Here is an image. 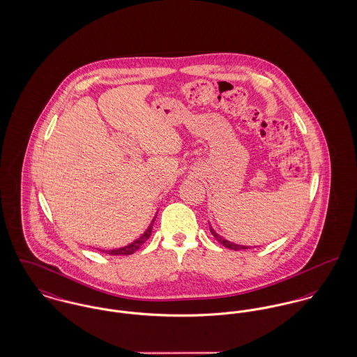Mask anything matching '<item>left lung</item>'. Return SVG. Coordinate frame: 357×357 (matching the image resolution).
I'll use <instances>...</instances> for the list:
<instances>
[{
	"label": "left lung",
	"mask_w": 357,
	"mask_h": 357,
	"mask_svg": "<svg viewBox=\"0 0 357 357\" xmlns=\"http://www.w3.org/2000/svg\"><path fill=\"white\" fill-rule=\"evenodd\" d=\"M209 228H211V232H212V235L216 238V241L220 242L222 246L227 247V248H229V250H235V251H238V250H246V248H250L251 246H243V245H236V243H234V242H229V241H227V239H224L222 236H220L219 234L212 228V225L209 224Z\"/></svg>",
	"instance_id": "1"
}]
</instances>
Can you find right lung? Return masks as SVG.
I'll return each instance as SVG.
<instances>
[{"label": "right lung", "instance_id": "add662e5", "mask_svg": "<svg viewBox=\"0 0 357 357\" xmlns=\"http://www.w3.org/2000/svg\"><path fill=\"white\" fill-rule=\"evenodd\" d=\"M156 216H158V215H156ZM156 216L152 219L151 224H149L148 228L145 229V232H144L139 238H137L135 242L129 243L128 246L112 248V250H102V251H103V252H107V254H110V255H129V254H133V252H135L136 250H138L142 243H145V242L148 241V238L151 236V234H152V227H153V222H155V220H156Z\"/></svg>", "mask_w": 357, "mask_h": 357}]
</instances>
